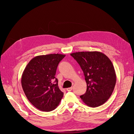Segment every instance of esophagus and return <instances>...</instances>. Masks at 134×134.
<instances>
[{
  "label": "esophagus",
  "instance_id": "1",
  "mask_svg": "<svg viewBox=\"0 0 134 134\" xmlns=\"http://www.w3.org/2000/svg\"><path fill=\"white\" fill-rule=\"evenodd\" d=\"M72 88H73V87H69V88H67L66 89V90H67V91H71L72 90Z\"/></svg>",
  "mask_w": 134,
  "mask_h": 134
}]
</instances>
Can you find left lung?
I'll return each instance as SVG.
<instances>
[{"instance_id": "left-lung-1", "label": "left lung", "mask_w": 134, "mask_h": 134, "mask_svg": "<svg viewBox=\"0 0 134 134\" xmlns=\"http://www.w3.org/2000/svg\"><path fill=\"white\" fill-rule=\"evenodd\" d=\"M71 55L82 69L87 84L81 99L90 107L100 106L110 97L116 85V75L111 60L96 51L76 52Z\"/></svg>"}]
</instances>
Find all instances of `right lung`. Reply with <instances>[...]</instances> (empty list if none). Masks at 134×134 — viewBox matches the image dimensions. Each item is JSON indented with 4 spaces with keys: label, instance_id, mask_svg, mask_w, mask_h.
I'll use <instances>...</instances> for the list:
<instances>
[{
    "label": "right lung",
    "instance_id": "obj_1",
    "mask_svg": "<svg viewBox=\"0 0 134 134\" xmlns=\"http://www.w3.org/2000/svg\"><path fill=\"white\" fill-rule=\"evenodd\" d=\"M65 55L51 54L32 59L23 72L21 83L27 99L42 111H51L57 107L63 96L59 89L56 69Z\"/></svg>",
    "mask_w": 134,
    "mask_h": 134
}]
</instances>
